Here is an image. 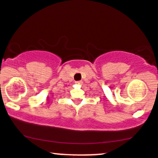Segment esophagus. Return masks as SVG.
I'll return each mask as SVG.
<instances>
[{
  "instance_id": "obj_1",
  "label": "esophagus",
  "mask_w": 158,
  "mask_h": 158,
  "mask_svg": "<svg viewBox=\"0 0 158 158\" xmlns=\"http://www.w3.org/2000/svg\"><path fill=\"white\" fill-rule=\"evenodd\" d=\"M76 84H77V85H81L82 84V81H76Z\"/></svg>"
}]
</instances>
